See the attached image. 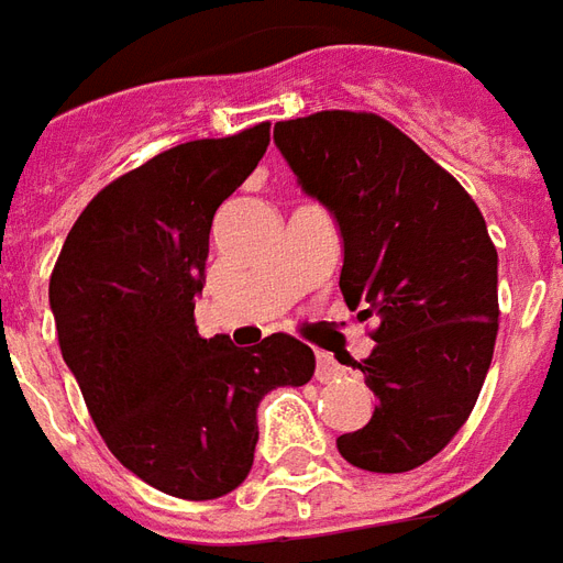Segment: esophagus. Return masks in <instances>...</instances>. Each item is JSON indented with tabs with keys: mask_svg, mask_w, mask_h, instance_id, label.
<instances>
[{
	"mask_svg": "<svg viewBox=\"0 0 563 563\" xmlns=\"http://www.w3.org/2000/svg\"><path fill=\"white\" fill-rule=\"evenodd\" d=\"M314 375H318V380H332V377L342 375V366H339L330 354H318V368H314Z\"/></svg>",
	"mask_w": 563,
	"mask_h": 563,
	"instance_id": "34e87169",
	"label": "esophagus"
}]
</instances>
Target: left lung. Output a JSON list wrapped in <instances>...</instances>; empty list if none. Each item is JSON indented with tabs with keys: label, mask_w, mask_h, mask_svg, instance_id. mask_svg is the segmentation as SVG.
I'll return each mask as SVG.
<instances>
[{
	"label": "left lung",
	"mask_w": 563,
	"mask_h": 563,
	"mask_svg": "<svg viewBox=\"0 0 563 563\" xmlns=\"http://www.w3.org/2000/svg\"><path fill=\"white\" fill-rule=\"evenodd\" d=\"M276 146L302 191L339 221L347 309L380 318L375 351L354 363L377 396L375 413L335 446L363 471H413L465 426L495 354L498 252L483 212L375 113L276 122Z\"/></svg>",
	"instance_id": "8db88e82"
}]
</instances>
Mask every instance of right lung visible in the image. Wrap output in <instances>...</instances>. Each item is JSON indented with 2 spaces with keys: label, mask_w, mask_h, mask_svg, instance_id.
<instances>
[{
  "label": "right lung",
  "mask_w": 563,
  "mask_h": 563,
  "mask_svg": "<svg viewBox=\"0 0 563 563\" xmlns=\"http://www.w3.org/2000/svg\"><path fill=\"white\" fill-rule=\"evenodd\" d=\"M266 146L261 122L158 152L89 200L53 266L56 335L89 417L131 474L174 498L236 489L252 471L261 399L314 375L311 347L294 335L236 347L195 327L212 216Z\"/></svg>",
  "instance_id": "add662e5"
}]
</instances>
